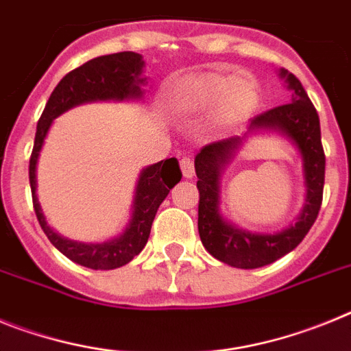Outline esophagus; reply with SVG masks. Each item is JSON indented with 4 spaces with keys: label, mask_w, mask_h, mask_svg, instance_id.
Returning a JSON list of instances; mask_svg holds the SVG:
<instances>
[{
    "label": "esophagus",
    "mask_w": 351,
    "mask_h": 351,
    "mask_svg": "<svg viewBox=\"0 0 351 351\" xmlns=\"http://www.w3.org/2000/svg\"><path fill=\"white\" fill-rule=\"evenodd\" d=\"M179 165H181L182 176H184L186 179L193 178V176H195V165H193V161H191V158L182 156V160L179 161Z\"/></svg>",
    "instance_id": "obj_1"
}]
</instances>
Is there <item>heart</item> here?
Returning a JSON list of instances; mask_svg holds the SVG:
<instances>
[{
    "label": "heart",
    "instance_id": "obj_1",
    "mask_svg": "<svg viewBox=\"0 0 351 351\" xmlns=\"http://www.w3.org/2000/svg\"><path fill=\"white\" fill-rule=\"evenodd\" d=\"M260 104V88L250 75H226L206 71L186 77L172 93V105L182 114L204 112L216 105L214 121L230 126L247 119Z\"/></svg>",
    "mask_w": 351,
    "mask_h": 351
}]
</instances>
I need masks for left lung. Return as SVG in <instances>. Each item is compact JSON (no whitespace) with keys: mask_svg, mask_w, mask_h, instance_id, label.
<instances>
[{"mask_svg":"<svg viewBox=\"0 0 351 351\" xmlns=\"http://www.w3.org/2000/svg\"><path fill=\"white\" fill-rule=\"evenodd\" d=\"M280 77L290 91V104L271 108L250 121L247 132L213 142L195 156L198 200V234L214 258L237 269H258L295 250L315 223L322 206L325 181V154L320 119L308 93L293 73L281 68ZM276 131L296 145L303 160L306 197L300 216L274 234H253L230 223L221 213V176L242 144L255 132Z\"/></svg>","mask_w":351,"mask_h":351,"instance_id":"left-lung-1","label":"left lung"}]
</instances>
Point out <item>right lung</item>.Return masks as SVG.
Wrapping results in <instances>:
<instances>
[{
    "instance_id": "right-lung-1",
    "label": "right lung",
    "mask_w": 351,
    "mask_h": 351,
    "mask_svg": "<svg viewBox=\"0 0 351 351\" xmlns=\"http://www.w3.org/2000/svg\"><path fill=\"white\" fill-rule=\"evenodd\" d=\"M144 66L142 56L130 51L100 56L84 63L82 66L66 73L56 86L36 125L35 145L29 160V184L36 218L54 247H58L71 262L95 271L123 267L144 250L158 207L167 198L170 188H173L182 178L178 160L169 158L142 169L133 195L132 218L123 234L108 239L105 243H79L52 230L43 216L36 195V165L40 151L52 121L77 105L89 101L142 100L145 95V77H142Z\"/></svg>"
}]
</instances>
